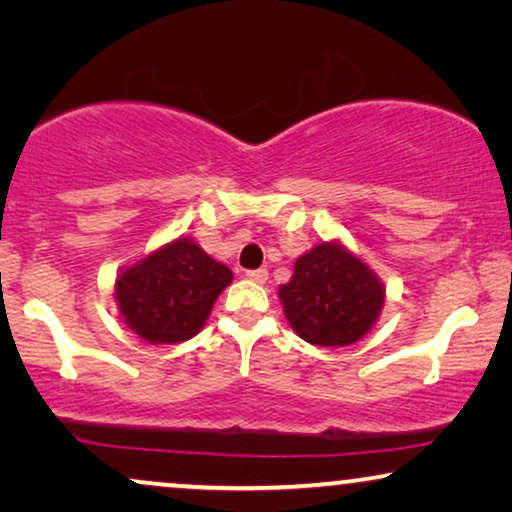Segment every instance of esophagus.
I'll use <instances>...</instances> for the list:
<instances>
[{"instance_id": "34e87169", "label": "esophagus", "mask_w": 512, "mask_h": 512, "mask_svg": "<svg viewBox=\"0 0 512 512\" xmlns=\"http://www.w3.org/2000/svg\"><path fill=\"white\" fill-rule=\"evenodd\" d=\"M247 279H251V282H258V284H263L265 279H268V270H265V268H258V270H247Z\"/></svg>"}]
</instances>
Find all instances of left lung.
Returning <instances> with one entry per match:
<instances>
[{"mask_svg": "<svg viewBox=\"0 0 512 512\" xmlns=\"http://www.w3.org/2000/svg\"><path fill=\"white\" fill-rule=\"evenodd\" d=\"M284 314L300 338L319 347L361 340L384 305L375 272L340 244H317L296 261L289 284L279 286Z\"/></svg>", "mask_w": 512, "mask_h": 512, "instance_id": "8db88e82", "label": "left lung"}]
</instances>
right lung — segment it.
Here are the masks:
<instances>
[{
	"instance_id": "obj_1",
	"label": "right lung",
	"mask_w": 512,
	"mask_h": 512,
	"mask_svg": "<svg viewBox=\"0 0 512 512\" xmlns=\"http://www.w3.org/2000/svg\"><path fill=\"white\" fill-rule=\"evenodd\" d=\"M230 279L226 265L181 237L125 270L116 279V300L139 338L172 345L200 331Z\"/></svg>"
}]
</instances>
